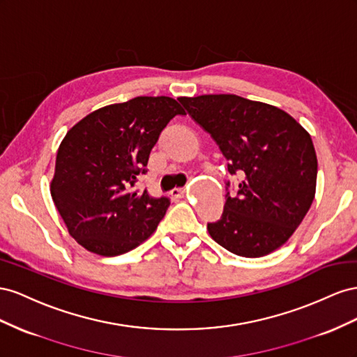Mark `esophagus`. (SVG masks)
<instances>
[{
  "label": "esophagus",
  "mask_w": 357,
  "mask_h": 357,
  "mask_svg": "<svg viewBox=\"0 0 357 357\" xmlns=\"http://www.w3.org/2000/svg\"><path fill=\"white\" fill-rule=\"evenodd\" d=\"M170 196L173 197V199H182L185 196V190L184 188H173L172 191H170Z\"/></svg>",
  "instance_id": "esophagus-1"
}]
</instances>
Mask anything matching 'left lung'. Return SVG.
Listing matches in <instances>:
<instances>
[{
  "mask_svg": "<svg viewBox=\"0 0 357 357\" xmlns=\"http://www.w3.org/2000/svg\"><path fill=\"white\" fill-rule=\"evenodd\" d=\"M178 100L217 142L230 175L242 179L236 196L226 195L221 218L208 222L211 238L242 257L278 250L315 196L317 155L308 131L284 110L235 94Z\"/></svg>",
  "mask_w": 357,
  "mask_h": 357,
  "instance_id": "obj_1",
  "label": "left lung"
}]
</instances>
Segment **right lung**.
Instances as JSON below:
<instances>
[{
	"instance_id": "1",
	"label": "right lung",
	"mask_w": 357,
	"mask_h": 357,
	"mask_svg": "<svg viewBox=\"0 0 357 357\" xmlns=\"http://www.w3.org/2000/svg\"><path fill=\"white\" fill-rule=\"evenodd\" d=\"M185 115L170 97H136L94 110L61 142L50 195L68 233L100 256H119L148 239L170 205L135 188L161 131Z\"/></svg>"
}]
</instances>
